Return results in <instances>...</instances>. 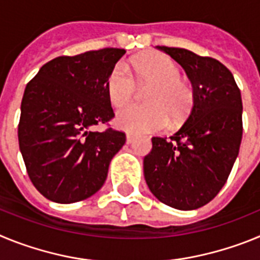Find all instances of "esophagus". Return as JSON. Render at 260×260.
<instances>
[{
    "label": "esophagus",
    "instance_id": "1",
    "mask_svg": "<svg viewBox=\"0 0 260 260\" xmlns=\"http://www.w3.org/2000/svg\"><path fill=\"white\" fill-rule=\"evenodd\" d=\"M135 139V135L132 134V133H126V143H132Z\"/></svg>",
    "mask_w": 260,
    "mask_h": 260
}]
</instances>
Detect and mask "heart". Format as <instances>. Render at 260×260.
I'll return each mask as SVG.
<instances>
[{
    "label": "heart",
    "mask_w": 260,
    "mask_h": 260,
    "mask_svg": "<svg viewBox=\"0 0 260 260\" xmlns=\"http://www.w3.org/2000/svg\"><path fill=\"white\" fill-rule=\"evenodd\" d=\"M139 86H152L147 105L130 104L117 112L116 125L132 133L160 132L169 125L180 126L190 116L194 89L181 78V69L164 53L152 52L130 59L128 68L119 63L110 71L107 93L114 107L127 104Z\"/></svg>",
    "instance_id": "1"
}]
</instances>
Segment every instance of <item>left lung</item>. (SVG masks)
Returning <instances> with one entry per match:
<instances>
[{
	"instance_id": "8db88e82",
	"label": "left lung",
	"mask_w": 260,
	"mask_h": 260,
	"mask_svg": "<svg viewBox=\"0 0 260 260\" xmlns=\"http://www.w3.org/2000/svg\"><path fill=\"white\" fill-rule=\"evenodd\" d=\"M186 71L194 105L174 135L153 137L143 171L161 203L190 211L219 194L231 174L242 141V99L233 74L221 62L183 48L157 47Z\"/></svg>"
}]
</instances>
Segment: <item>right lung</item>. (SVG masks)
<instances>
[{
  "label": "right lung",
  "instance_id": "right-lung-1",
  "mask_svg": "<svg viewBox=\"0 0 260 260\" xmlns=\"http://www.w3.org/2000/svg\"><path fill=\"white\" fill-rule=\"evenodd\" d=\"M125 49L61 56L27 83L18 125L19 150L38 191L57 203L83 201L102 189L123 132L91 130L114 117L107 93L110 71Z\"/></svg>",
  "mask_w": 260,
  "mask_h": 260
}]
</instances>
